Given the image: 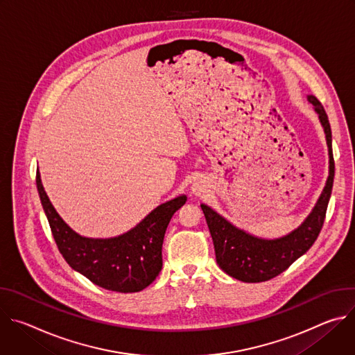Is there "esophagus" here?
I'll return each mask as SVG.
<instances>
[{
	"label": "esophagus",
	"instance_id": "esophagus-1",
	"mask_svg": "<svg viewBox=\"0 0 355 355\" xmlns=\"http://www.w3.org/2000/svg\"><path fill=\"white\" fill-rule=\"evenodd\" d=\"M205 192V184L202 182V181H196V182H193L192 184V193L193 195H200V193H204Z\"/></svg>",
	"mask_w": 355,
	"mask_h": 355
}]
</instances>
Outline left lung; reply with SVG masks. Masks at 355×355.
Here are the masks:
<instances>
[{"label": "left lung", "mask_w": 355, "mask_h": 355, "mask_svg": "<svg viewBox=\"0 0 355 355\" xmlns=\"http://www.w3.org/2000/svg\"><path fill=\"white\" fill-rule=\"evenodd\" d=\"M308 101L313 105L326 135L329 177L318 202L305 220L285 236L264 239L234 226L211 207L200 204L214 240L216 261L226 274L239 281L264 282L279 275L305 254L322 230L334 180L331 129L327 114L318 98L308 95Z\"/></svg>", "instance_id": "1"}]
</instances>
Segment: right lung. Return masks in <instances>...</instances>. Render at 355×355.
<instances>
[{
    "mask_svg": "<svg viewBox=\"0 0 355 355\" xmlns=\"http://www.w3.org/2000/svg\"><path fill=\"white\" fill-rule=\"evenodd\" d=\"M36 187L56 244L67 264L95 285L130 293L147 288L163 267V240L170 219L185 204L184 193L163 202L130 230L108 239L74 232L50 202L36 173Z\"/></svg>",
    "mask_w": 355,
    "mask_h": 355,
    "instance_id": "right-lung-1",
    "label": "right lung"
}]
</instances>
